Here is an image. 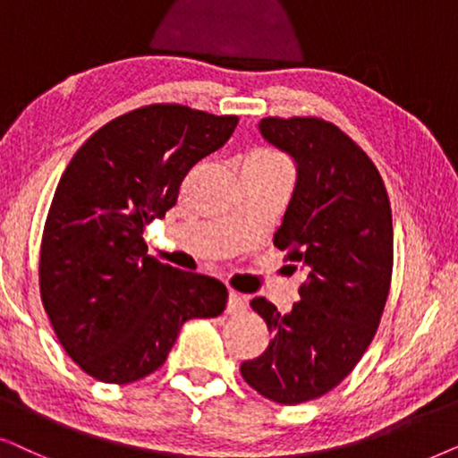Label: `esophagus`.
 <instances>
[{
	"label": "esophagus",
	"mask_w": 458,
	"mask_h": 458,
	"mask_svg": "<svg viewBox=\"0 0 458 458\" xmlns=\"http://www.w3.org/2000/svg\"><path fill=\"white\" fill-rule=\"evenodd\" d=\"M245 308H247L245 297L239 295V293L230 291V295H228V306H225V312H228V314H239V312H242V310H245Z\"/></svg>",
	"instance_id": "1"
}]
</instances>
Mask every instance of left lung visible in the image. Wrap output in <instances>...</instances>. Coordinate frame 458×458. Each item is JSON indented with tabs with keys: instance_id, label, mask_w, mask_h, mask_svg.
I'll return each instance as SVG.
<instances>
[{
	"instance_id": "obj_1",
	"label": "left lung",
	"mask_w": 458,
	"mask_h": 458,
	"mask_svg": "<svg viewBox=\"0 0 458 458\" xmlns=\"http://www.w3.org/2000/svg\"><path fill=\"white\" fill-rule=\"evenodd\" d=\"M258 127L295 163L274 245L306 280L286 314L266 297L251 301L274 339L241 375L267 400L301 404L337 387L375 337L392 283V207L373 161L339 127L316 117Z\"/></svg>"
}]
</instances>
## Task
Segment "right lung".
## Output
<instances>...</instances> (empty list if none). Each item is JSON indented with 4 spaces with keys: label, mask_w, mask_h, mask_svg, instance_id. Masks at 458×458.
Wrapping results in <instances>:
<instances>
[{
    "label": "right lung",
    "mask_w": 458,
    "mask_h": 458,
    "mask_svg": "<svg viewBox=\"0 0 458 458\" xmlns=\"http://www.w3.org/2000/svg\"><path fill=\"white\" fill-rule=\"evenodd\" d=\"M236 123L234 114L144 106L100 127L64 169L46 219L39 289L60 345L94 379L123 386L155 373L186 320L224 312L228 289L148 258L144 230Z\"/></svg>",
    "instance_id": "obj_1"
}]
</instances>
